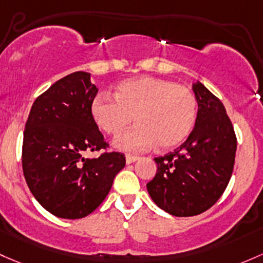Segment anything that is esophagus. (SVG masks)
I'll return each instance as SVG.
<instances>
[{
  "label": "esophagus",
  "instance_id": "1",
  "mask_svg": "<svg viewBox=\"0 0 263 263\" xmlns=\"http://www.w3.org/2000/svg\"><path fill=\"white\" fill-rule=\"evenodd\" d=\"M137 159H139V157L134 156V155H126V162H127V164H132V162L136 161Z\"/></svg>",
  "mask_w": 263,
  "mask_h": 263
}]
</instances>
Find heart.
Returning a JSON list of instances; mask_svg holds the SVG:
<instances>
[{"label":"heart","instance_id":"1","mask_svg":"<svg viewBox=\"0 0 263 263\" xmlns=\"http://www.w3.org/2000/svg\"><path fill=\"white\" fill-rule=\"evenodd\" d=\"M96 97L90 115L101 131L117 137L129 126L137 124L116 141L124 151H137L156 143L173 148L184 142L194 128L198 101L189 88L173 81L140 77L116 85L112 93Z\"/></svg>","mask_w":263,"mask_h":263}]
</instances>
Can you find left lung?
<instances>
[{
  "label": "left lung",
  "instance_id": "8db88e82",
  "mask_svg": "<svg viewBox=\"0 0 263 263\" xmlns=\"http://www.w3.org/2000/svg\"><path fill=\"white\" fill-rule=\"evenodd\" d=\"M194 129L174 153L155 157L157 173L147 192L157 206L175 217L208 211L224 193L234 166L237 137L224 106L200 82Z\"/></svg>",
  "mask_w": 263,
  "mask_h": 263
}]
</instances>
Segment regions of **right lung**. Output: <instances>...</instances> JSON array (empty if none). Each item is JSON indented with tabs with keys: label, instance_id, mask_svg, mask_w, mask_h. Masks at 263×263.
Masks as SVG:
<instances>
[{
	"label": "right lung",
	"instance_id": "obj_1",
	"mask_svg": "<svg viewBox=\"0 0 263 263\" xmlns=\"http://www.w3.org/2000/svg\"><path fill=\"white\" fill-rule=\"evenodd\" d=\"M97 93L89 73L69 74L37 97L25 124V180L39 203L59 218L79 219L96 211L126 165L124 155L115 151L83 156L109 147L90 115Z\"/></svg>",
	"mask_w": 263,
	"mask_h": 263
}]
</instances>
